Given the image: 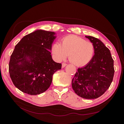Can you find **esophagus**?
I'll list each match as a JSON object with an SVG mask.
<instances>
[{"mask_svg": "<svg viewBox=\"0 0 124 124\" xmlns=\"http://www.w3.org/2000/svg\"><path fill=\"white\" fill-rule=\"evenodd\" d=\"M67 65V64L65 63H63L62 64V68H64Z\"/></svg>", "mask_w": 124, "mask_h": 124, "instance_id": "obj_1", "label": "esophagus"}]
</instances>
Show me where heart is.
I'll return each instance as SVG.
<instances>
[{
    "mask_svg": "<svg viewBox=\"0 0 124 124\" xmlns=\"http://www.w3.org/2000/svg\"><path fill=\"white\" fill-rule=\"evenodd\" d=\"M94 52L93 43L75 35L65 37L61 44L56 43L52 47V53L57 60H64L69 55L70 62L77 67L87 64L93 59Z\"/></svg>",
    "mask_w": 124,
    "mask_h": 124,
    "instance_id": "obj_1",
    "label": "heart"
}]
</instances>
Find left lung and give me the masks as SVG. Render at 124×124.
<instances>
[{
	"mask_svg": "<svg viewBox=\"0 0 124 124\" xmlns=\"http://www.w3.org/2000/svg\"><path fill=\"white\" fill-rule=\"evenodd\" d=\"M95 47L93 59L78 68L72 80V87L78 96L86 99L98 98L109 88L114 76V60L110 50L99 39L85 36Z\"/></svg>",
	"mask_w": 124,
	"mask_h": 124,
	"instance_id": "1",
	"label": "left lung"
}]
</instances>
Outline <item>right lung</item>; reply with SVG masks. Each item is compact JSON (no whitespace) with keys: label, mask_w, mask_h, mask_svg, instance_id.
<instances>
[{"label":"right lung","mask_w":124,"mask_h":124,"mask_svg":"<svg viewBox=\"0 0 124 124\" xmlns=\"http://www.w3.org/2000/svg\"><path fill=\"white\" fill-rule=\"evenodd\" d=\"M52 31L37 30L25 36L10 56L9 72L16 87L31 95L48 89L54 73L62 64L52 59V45L56 38Z\"/></svg>","instance_id":"add662e5"}]
</instances>
